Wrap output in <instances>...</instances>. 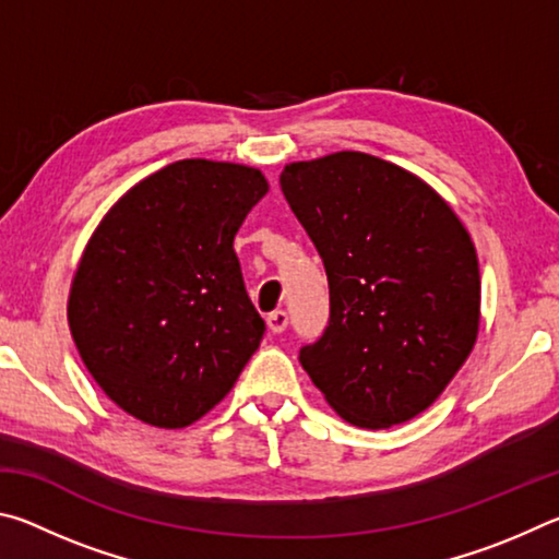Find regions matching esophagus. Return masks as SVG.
<instances>
[{
  "instance_id": "esophagus-1",
  "label": "esophagus",
  "mask_w": 559,
  "mask_h": 559,
  "mask_svg": "<svg viewBox=\"0 0 559 559\" xmlns=\"http://www.w3.org/2000/svg\"><path fill=\"white\" fill-rule=\"evenodd\" d=\"M269 328H271V333H283V330L288 328V313L286 310H273V313H269Z\"/></svg>"
}]
</instances>
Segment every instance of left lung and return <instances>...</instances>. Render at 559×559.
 I'll use <instances>...</instances> for the list:
<instances>
[{
    "instance_id": "obj_1",
    "label": "left lung",
    "mask_w": 559,
    "mask_h": 559,
    "mask_svg": "<svg viewBox=\"0 0 559 559\" xmlns=\"http://www.w3.org/2000/svg\"><path fill=\"white\" fill-rule=\"evenodd\" d=\"M281 189L330 288L328 328L300 347L302 370L355 427L409 421L476 343L480 273L468 231L427 182L365 153L293 163Z\"/></svg>"
}]
</instances>
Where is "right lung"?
<instances>
[{"mask_svg": "<svg viewBox=\"0 0 559 559\" xmlns=\"http://www.w3.org/2000/svg\"><path fill=\"white\" fill-rule=\"evenodd\" d=\"M266 192L253 167L179 159L132 187L91 236L69 323L93 380L122 412L182 429L239 380L266 323L234 236Z\"/></svg>", "mask_w": 559, "mask_h": 559, "instance_id": "obj_1", "label": "right lung"}]
</instances>
